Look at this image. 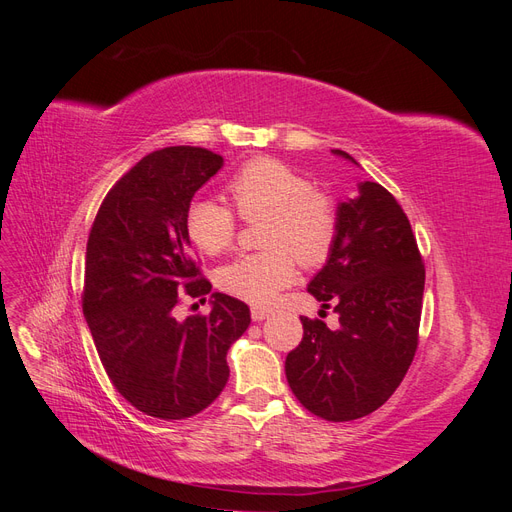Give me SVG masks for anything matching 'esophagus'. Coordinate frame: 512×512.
<instances>
[{"mask_svg":"<svg viewBox=\"0 0 512 512\" xmlns=\"http://www.w3.org/2000/svg\"><path fill=\"white\" fill-rule=\"evenodd\" d=\"M271 314V309H267V307H252V320H256V322H260V320H265L267 316Z\"/></svg>","mask_w":512,"mask_h":512,"instance_id":"1","label":"esophagus"}]
</instances>
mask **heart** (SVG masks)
Masks as SVG:
<instances>
[{
	"label": "heart",
	"instance_id": "obj_1",
	"mask_svg": "<svg viewBox=\"0 0 512 512\" xmlns=\"http://www.w3.org/2000/svg\"><path fill=\"white\" fill-rule=\"evenodd\" d=\"M226 192L245 222L260 226L262 252L239 256L218 271V286L230 297L267 305L297 280V260L320 267L333 254L339 211L331 194L282 160L254 158L230 177ZM237 215L211 198H198L185 211V232L196 250L218 256L237 239Z\"/></svg>",
	"mask_w": 512,
	"mask_h": 512
}]
</instances>
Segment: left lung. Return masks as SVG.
<instances>
[{"mask_svg": "<svg viewBox=\"0 0 512 512\" xmlns=\"http://www.w3.org/2000/svg\"><path fill=\"white\" fill-rule=\"evenodd\" d=\"M337 211L333 254L307 290L339 314V329L301 316L303 339L286 356V378L309 412L344 423L378 410L412 365L425 265L408 215L380 183H361Z\"/></svg>", "mask_w": 512, "mask_h": 512, "instance_id": "1", "label": "left lung"}]
</instances>
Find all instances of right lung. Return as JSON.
I'll use <instances>...</instances> for the list:
<instances>
[{
    "label": "right lung",
    "mask_w": 512,
    "mask_h": 512,
    "mask_svg": "<svg viewBox=\"0 0 512 512\" xmlns=\"http://www.w3.org/2000/svg\"><path fill=\"white\" fill-rule=\"evenodd\" d=\"M224 160L203 147H166L136 162L104 196L89 230L83 314L100 361L130 404L164 421L205 410L222 393L226 352L250 327V307L211 294V312L175 318L181 297L203 299L185 211Z\"/></svg>",
    "instance_id": "right-lung-1"
}]
</instances>
